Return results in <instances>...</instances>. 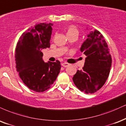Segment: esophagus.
<instances>
[{
    "instance_id": "esophagus-1",
    "label": "esophagus",
    "mask_w": 126,
    "mask_h": 126,
    "mask_svg": "<svg viewBox=\"0 0 126 126\" xmlns=\"http://www.w3.org/2000/svg\"><path fill=\"white\" fill-rule=\"evenodd\" d=\"M61 65L63 66V67H67L69 65V63H61Z\"/></svg>"
}]
</instances>
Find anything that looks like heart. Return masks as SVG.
<instances>
[{"label": "heart", "instance_id": "1", "mask_svg": "<svg viewBox=\"0 0 126 126\" xmlns=\"http://www.w3.org/2000/svg\"><path fill=\"white\" fill-rule=\"evenodd\" d=\"M67 36L68 35H78L79 33V31L78 29L74 26H70L67 29Z\"/></svg>", "mask_w": 126, "mask_h": 126}]
</instances>
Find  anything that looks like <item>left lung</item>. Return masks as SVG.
I'll use <instances>...</instances> for the list:
<instances>
[{
  "label": "left lung",
  "instance_id": "obj_1",
  "mask_svg": "<svg viewBox=\"0 0 126 126\" xmlns=\"http://www.w3.org/2000/svg\"><path fill=\"white\" fill-rule=\"evenodd\" d=\"M81 47L87 56L82 70H78L72 78L80 91L93 94L107 81L110 72L112 59L104 36L98 31H91Z\"/></svg>",
  "mask_w": 126,
  "mask_h": 126
}]
</instances>
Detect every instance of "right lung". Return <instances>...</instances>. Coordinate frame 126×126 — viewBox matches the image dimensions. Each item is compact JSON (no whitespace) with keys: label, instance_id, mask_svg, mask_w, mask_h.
I'll use <instances>...</instances> for the list:
<instances>
[{"label":"right lung","instance_id":"right-lung-1","mask_svg":"<svg viewBox=\"0 0 126 126\" xmlns=\"http://www.w3.org/2000/svg\"><path fill=\"white\" fill-rule=\"evenodd\" d=\"M52 23H36L19 38L15 49L16 68L23 82L35 92L52 86L61 69L60 62L45 63L43 49L50 47Z\"/></svg>","mask_w":126,"mask_h":126}]
</instances>
